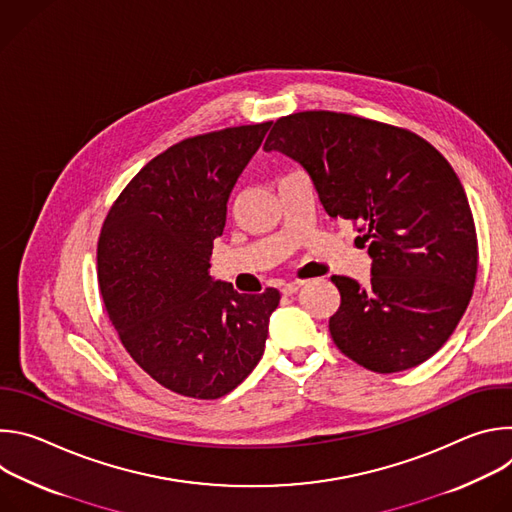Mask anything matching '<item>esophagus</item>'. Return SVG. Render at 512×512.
<instances>
[{
	"label": "esophagus",
	"instance_id": "1",
	"mask_svg": "<svg viewBox=\"0 0 512 512\" xmlns=\"http://www.w3.org/2000/svg\"><path fill=\"white\" fill-rule=\"evenodd\" d=\"M304 285V281H289V283H283L281 285V291L285 296H291V294H296V291L300 289Z\"/></svg>",
	"mask_w": 512,
	"mask_h": 512
}]
</instances>
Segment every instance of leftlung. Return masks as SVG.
Segmentation results:
<instances>
[{"instance_id": "8db88e82", "label": "left lung", "mask_w": 512, "mask_h": 512, "mask_svg": "<svg viewBox=\"0 0 512 512\" xmlns=\"http://www.w3.org/2000/svg\"><path fill=\"white\" fill-rule=\"evenodd\" d=\"M265 152L298 162L330 218L360 223L371 281L332 275L334 344L375 373L417 367L464 316L478 271L472 210L460 178L423 137L332 111L275 121Z\"/></svg>"}]
</instances>
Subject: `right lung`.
Masks as SVG:
<instances>
[{
  "label": "right lung",
  "mask_w": 512,
  "mask_h": 512,
  "mask_svg": "<svg viewBox=\"0 0 512 512\" xmlns=\"http://www.w3.org/2000/svg\"><path fill=\"white\" fill-rule=\"evenodd\" d=\"M271 121L188 137L145 164L111 206L99 287L125 350L166 389L218 399L263 356L279 291L239 294L212 279L229 196Z\"/></svg>",
  "instance_id": "obj_1"
}]
</instances>
